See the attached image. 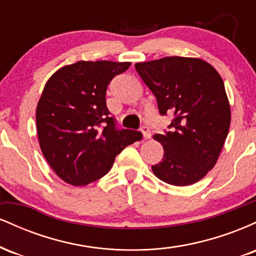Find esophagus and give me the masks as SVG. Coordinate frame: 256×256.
Instances as JSON below:
<instances>
[{
  "label": "esophagus",
  "instance_id": "obj_1",
  "mask_svg": "<svg viewBox=\"0 0 256 256\" xmlns=\"http://www.w3.org/2000/svg\"><path fill=\"white\" fill-rule=\"evenodd\" d=\"M140 132H142L143 138H146V140L150 138V130H149V128L146 125H143L142 128H140Z\"/></svg>",
  "mask_w": 256,
  "mask_h": 256
}]
</instances>
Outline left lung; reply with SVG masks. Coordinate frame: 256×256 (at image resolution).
Instances as JSON below:
<instances>
[{"label":"left lung","instance_id":"8db88e82","mask_svg":"<svg viewBox=\"0 0 256 256\" xmlns=\"http://www.w3.org/2000/svg\"><path fill=\"white\" fill-rule=\"evenodd\" d=\"M134 68L156 98L160 113L174 114L172 131L154 134L164 158L152 172L176 186L201 180L216 166L231 122L218 71L202 58L182 56L137 62Z\"/></svg>","mask_w":256,"mask_h":256}]
</instances>
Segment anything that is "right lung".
Listing matches in <instances>:
<instances>
[{"label": "right lung", "instance_id": "right-lung-1", "mask_svg": "<svg viewBox=\"0 0 256 256\" xmlns=\"http://www.w3.org/2000/svg\"><path fill=\"white\" fill-rule=\"evenodd\" d=\"M131 62L78 61L58 68L46 83L36 110L42 154L64 182L83 186L110 172L125 146L142 138L118 130L106 104L108 84Z\"/></svg>", "mask_w": 256, "mask_h": 256}]
</instances>
